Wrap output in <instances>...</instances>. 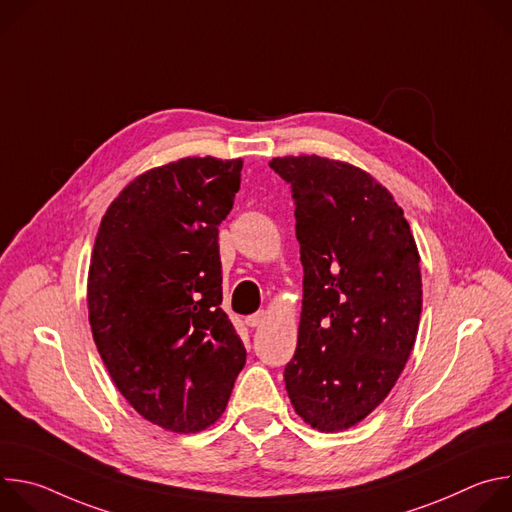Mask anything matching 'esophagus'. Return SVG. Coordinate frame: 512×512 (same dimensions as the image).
<instances>
[{
  "label": "esophagus",
  "mask_w": 512,
  "mask_h": 512,
  "mask_svg": "<svg viewBox=\"0 0 512 512\" xmlns=\"http://www.w3.org/2000/svg\"><path fill=\"white\" fill-rule=\"evenodd\" d=\"M263 322H265V312H257V314H251V316L245 318V324L251 326V328H257V326H261Z\"/></svg>",
  "instance_id": "34e87169"
}]
</instances>
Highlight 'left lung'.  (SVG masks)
Wrapping results in <instances>:
<instances>
[{
  "label": "left lung",
  "instance_id": "left-lung-1",
  "mask_svg": "<svg viewBox=\"0 0 512 512\" xmlns=\"http://www.w3.org/2000/svg\"><path fill=\"white\" fill-rule=\"evenodd\" d=\"M289 184L304 300L285 389L320 431L367 417L395 387L421 316L419 253L403 210L371 174L320 156L273 158Z\"/></svg>",
  "mask_w": 512,
  "mask_h": 512
}]
</instances>
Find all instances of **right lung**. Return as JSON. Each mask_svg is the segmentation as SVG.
<instances>
[{
	"label": "right lung",
	"mask_w": 512,
	"mask_h": 512,
	"mask_svg": "<svg viewBox=\"0 0 512 512\" xmlns=\"http://www.w3.org/2000/svg\"><path fill=\"white\" fill-rule=\"evenodd\" d=\"M243 160L182 158L137 176L107 208L89 267L97 350L131 407L196 433L223 415L247 350L223 312L218 225Z\"/></svg>",
	"instance_id": "obj_1"
}]
</instances>
